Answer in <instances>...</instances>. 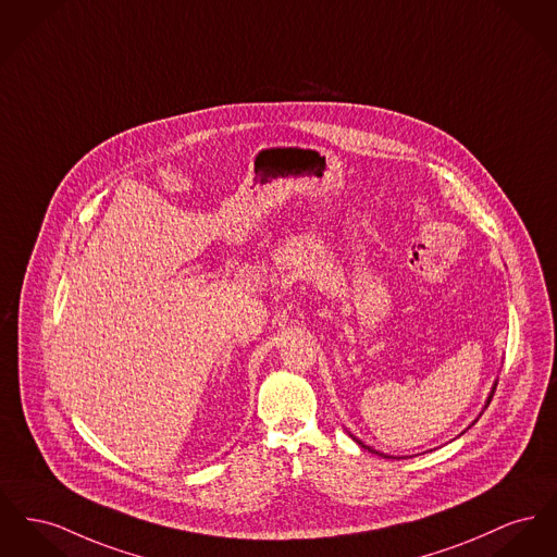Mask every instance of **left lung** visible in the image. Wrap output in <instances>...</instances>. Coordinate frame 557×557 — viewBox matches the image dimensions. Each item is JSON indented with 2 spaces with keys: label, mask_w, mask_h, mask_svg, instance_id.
Segmentation results:
<instances>
[{
  "label": "left lung",
  "mask_w": 557,
  "mask_h": 557,
  "mask_svg": "<svg viewBox=\"0 0 557 557\" xmlns=\"http://www.w3.org/2000/svg\"><path fill=\"white\" fill-rule=\"evenodd\" d=\"M494 389H496V387H494ZM494 389H492L491 397H488V404H491L492 395H494ZM358 444H361L360 440H358ZM361 446H363V444H361ZM363 448H368V446H363ZM368 450H370V453H374L372 448H368ZM376 455H379V453H376Z\"/></svg>",
  "instance_id": "1"
}]
</instances>
